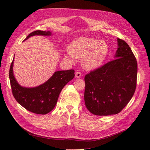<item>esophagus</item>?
<instances>
[{"instance_id": "34e87169", "label": "esophagus", "mask_w": 150, "mask_h": 150, "mask_svg": "<svg viewBox=\"0 0 150 150\" xmlns=\"http://www.w3.org/2000/svg\"><path fill=\"white\" fill-rule=\"evenodd\" d=\"M75 76L77 78H80L81 77V73L80 72H77L75 74Z\"/></svg>"}]
</instances>
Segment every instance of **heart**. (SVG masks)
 Wrapping results in <instances>:
<instances>
[{
    "instance_id": "1",
    "label": "heart",
    "mask_w": 150,
    "mask_h": 150,
    "mask_svg": "<svg viewBox=\"0 0 150 150\" xmlns=\"http://www.w3.org/2000/svg\"><path fill=\"white\" fill-rule=\"evenodd\" d=\"M71 57L81 59V64L86 70H93L102 65L108 53V46L103 40H98L86 37L78 38L72 41L68 47Z\"/></svg>"
}]
</instances>
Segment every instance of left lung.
Here are the masks:
<instances>
[{"label":"left lung","instance_id":"1","mask_svg":"<svg viewBox=\"0 0 150 150\" xmlns=\"http://www.w3.org/2000/svg\"><path fill=\"white\" fill-rule=\"evenodd\" d=\"M115 59L84 77V102L96 115L117 114L126 106L134 95L137 64L130 47L117 38Z\"/></svg>","mask_w":150,"mask_h":150}]
</instances>
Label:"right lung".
I'll list each match as a JSON object with an SVG mask.
<instances>
[{"mask_svg": "<svg viewBox=\"0 0 150 150\" xmlns=\"http://www.w3.org/2000/svg\"><path fill=\"white\" fill-rule=\"evenodd\" d=\"M35 35L50 36L52 33L49 31L36 30L29 34L25 40ZM13 63L14 59L9 70V79L13 95L21 106L35 114L45 115L53 110L57 102L60 91L74 77L73 69L59 71L55 72L49 79L38 86L23 87L15 79Z\"/></svg>", "mask_w": 150, "mask_h": 150, "instance_id": "obj_1", "label": "right lung"}]
</instances>
